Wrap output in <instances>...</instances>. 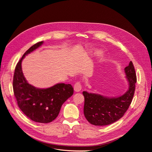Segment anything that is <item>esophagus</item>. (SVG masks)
<instances>
[{
	"label": "esophagus",
	"mask_w": 152,
	"mask_h": 152,
	"mask_svg": "<svg viewBox=\"0 0 152 152\" xmlns=\"http://www.w3.org/2000/svg\"><path fill=\"white\" fill-rule=\"evenodd\" d=\"M82 89V85L80 82H77L74 85V90L76 92H79Z\"/></svg>",
	"instance_id": "obj_1"
}]
</instances>
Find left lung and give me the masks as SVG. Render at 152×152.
<instances>
[{
	"instance_id": "1",
	"label": "left lung",
	"mask_w": 152,
	"mask_h": 152,
	"mask_svg": "<svg viewBox=\"0 0 152 152\" xmlns=\"http://www.w3.org/2000/svg\"><path fill=\"white\" fill-rule=\"evenodd\" d=\"M124 72L129 87L127 92L118 97L109 98L100 94L83 92L85 98L83 113L86 119L95 126L111 124L121 118L131 104L135 90L137 76L132 61Z\"/></svg>"
}]
</instances>
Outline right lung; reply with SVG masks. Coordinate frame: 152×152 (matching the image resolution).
<instances>
[{
  "label": "right lung",
  "instance_id": "add662e5",
  "mask_svg": "<svg viewBox=\"0 0 152 152\" xmlns=\"http://www.w3.org/2000/svg\"><path fill=\"white\" fill-rule=\"evenodd\" d=\"M43 43L38 42L31 47L18 62L13 77V91L21 111L35 122L48 123L58 115L61 106L73 94L70 84L58 83L46 89L37 88L26 81L21 70L25 56Z\"/></svg>",
  "mask_w": 152,
  "mask_h": 152
}]
</instances>
